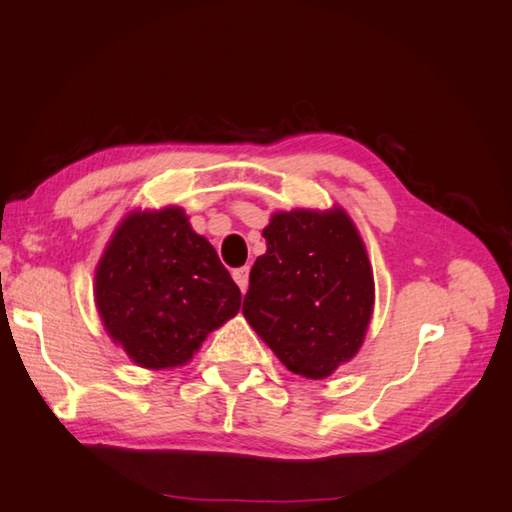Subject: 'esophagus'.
<instances>
[{
	"mask_svg": "<svg viewBox=\"0 0 512 512\" xmlns=\"http://www.w3.org/2000/svg\"><path fill=\"white\" fill-rule=\"evenodd\" d=\"M232 277H235V282L239 284L241 291H246V288H248V266L235 268V271H232Z\"/></svg>",
	"mask_w": 512,
	"mask_h": 512,
	"instance_id": "1",
	"label": "esophagus"
}]
</instances>
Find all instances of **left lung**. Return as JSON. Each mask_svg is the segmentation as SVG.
<instances>
[{
  "instance_id": "left-lung-1",
  "label": "left lung",
  "mask_w": 512,
  "mask_h": 512,
  "mask_svg": "<svg viewBox=\"0 0 512 512\" xmlns=\"http://www.w3.org/2000/svg\"><path fill=\"white\" fill-rule=\"evenodd\" d=\"M262 235L244 318L293 374L327 378L356 356L374 311L365 244L342 208L277 212Z\"/></svg>"
}]
</instances>
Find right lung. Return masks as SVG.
Segmentation results:
<instances>
[{
    "label": "right lung",
    "instance_id": "add662e5",
    "mask_svg": "<svg viewBox=\"0 0 512 512\" xmlns=\"http://www.w3.org/2000/svg\"><path fill=\"white\" fill-rule=\"evenodd\" d=\"M94 293L111 340L147 369L188 362L241 306L217 250L176 206L132 212L116 228Z\"/></svg>",
    "mask_w": 512,
    "mask_h": 512
}]
</instances>
